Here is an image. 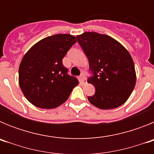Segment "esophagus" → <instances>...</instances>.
I'll list each match as a JSON object with an SVG mask.
<instances>
[{
  "label": "esophagus",
  "instance_id": "34e87169",
  "mask_svg": "<svg viewBox=\"0 0 154 154\" xmlns=\"http://www.w3.org/2000/svg\"><path fill=\"white\" fill-rule=\"evenodd\" d=\"M79 80H80V82L81 83H85V75L84 74H81V75L79 76Z\"/></svg>",
  "mask_w": 154,
  "mask_h": 154
}]
</instances>
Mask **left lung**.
I'll use <instances>...</instances> for the list:
<instances>
[{
  "mask_svg": "<svg viewBox=\"0 0 154 154\" xmlns=\"http://www.w3.org/2000/svg\"><path fill=\"white\" fill-rule=\"evenodd\" d=\"M76 38L89 59L92 75L87 81L96 88L93 96H88L89 103L101 109L120 106L136 85L135 66L130 54L108 35L85 32Z\"/></svg>",
  "mask_w": 154,
  "mask_h": 154,
  "instance_id": "1",
  "label": "left lung"
}]
</instances>
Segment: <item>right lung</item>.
I'll list each match as a JSON object with an SVG mask.
<instances>
[{
    "label": "right lung",
    "instance_id": "right-lung-1",
    "mask_svg": "<svg viewBox=\"0 0 154 154\" xmlns=\"http://www.w3.org/2000/svg\"><path fill=\"white\" fill-rule=\"evenodd\" d=\"M76 42L73 35H52L39 41L24 55L19 66V85L31 104L53 109L67 100L79 81L68 74L62 59Z\"/></svg>",
    "mask_w": 154,
    "mask_h": 154
}]
</instances>
